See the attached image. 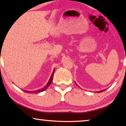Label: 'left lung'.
Wrapping results in <instances>:
<instances>
[{"mask_svg":"<svg viewBox=\"0 0 126 126\" xmlns=\"http://www.w3.org/2000/svg\"><path fill=\"white\" fill-rule=\"evenodd\" d=\"M75 84H76V85H77V86H78V85L76 84V83H75ZM105 90V89H103V90H101V91H98V92H103V91H104Z\"/></svg>","mask_w":126,"mask_h":126,"instance_id":"1","label":"left lung"}]
</instances>
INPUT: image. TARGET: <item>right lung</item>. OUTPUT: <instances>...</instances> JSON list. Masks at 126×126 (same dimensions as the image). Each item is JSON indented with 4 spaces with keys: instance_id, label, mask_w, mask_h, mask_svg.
Masks as SVG:
<instances>
[{
    "instance_id": "1",
    "label": "right lung",
    "mask_w": 126,
    "mask_h": 126,
    "mask_svg": "<svg viewBox=\"0 0 126 126\" xmlns=\"http://www.w3.org/2000/svg\"><path fill=\"white\" fill-rule=\"evenodd\" d=\"M54 71H55V69H54V70H53V73H52V74H51V77H50V79H49V80H48V83H47V85H46V86H45L43 88H42V89H38V90L34 91H25V90H23V91H24V92H29V93H30V92H34V93H35V92H43V91H45V90H46V89H47V88L48 87L49 85H50L51 84V83L52 80H53V75H54Z\"/></svg>"
}]
</instances>
